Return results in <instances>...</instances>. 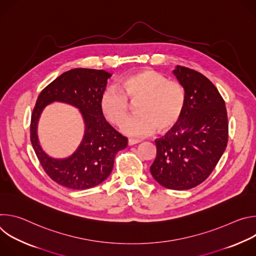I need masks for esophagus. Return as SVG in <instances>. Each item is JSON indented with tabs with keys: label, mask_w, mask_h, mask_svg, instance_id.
Returning <instances> with one entry per match:
<instances>
[{
	"label": "esophagus",
	"mask_w": 256,
	"mask_h": 256,
	"mask_svg": "<svg viewBox=\"0 0 256 256\" xmlns=\"http://www.w3.org/2000/svg\"><path fill=\"white\" fill-rule=\"evenodd\" d=\"M142 142L140 140H136V138H128V146H134V144H138V142Z\"/></svg>",
	"instance_id": "esophagus-1"
}]
</instances>
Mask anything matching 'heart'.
<instances>
[{
  "label": "heart",
  "mask_w": 256,
  "mask_h": 256,
  "mask_svg": "<svg viewBox=\"0 0 256 256\" xmlns=\"http://www.w3.org/2000/svg\"><path fill=\"white\" fill-rule=\"evenodd\" d=\"M120 92L106 89L100 98V109L105 118L114 126H120L130 112V104L136 103L140 114L122 126V132L128 136H140L166 132L180 120L186 107V91L176 81L154 70H142L124 77L120 83Z\"/></svg>",
  "instance_id": "obj_1"
}]
</instances>
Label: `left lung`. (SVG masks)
Listing matches in <instances>:
<instances>
[{"label":"left lung","instance_id":"left-lung-1","mask_svg":"<svg viewBox=\"0 0 256 256\" xmlns=\"http://www.w3.org/2000/svg\"><path fill=\"white\" fill-rule=\"evenodd\" d=\"M174 76L186 91V107L179 122L155 140L157 156L151 174L162 186L190 190L214 169L228 142L225 101L200 72L177 66Z\"/></svg>","mask_w":256,"mask_h":256}]
</instances>
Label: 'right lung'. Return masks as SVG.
Segmentation results:
<instances>
[{
	"label": "right lung",
	"instance_id": "add662e5",
	"mask_svg": "<svg viewBox=\"0 0 256 256\" xmlns=\"http://www.w3.org/2000/svg\"><path fill=\"white\" fill-rule=\"evenodd\" d=\"M110 77L103 70L72 68L46 86L36 101L30 124L32 147L46 174L62 186L83 190L100 184L112 173L118 152L126 148L128 138L106 122L100 109V98ZM56 100L78 108L86 124L78 149L62 160L48 156L37 136L41 112Z\"/></svg>",
	"mask_w": 256,
	"mask_h": 256
}]
</instances>
